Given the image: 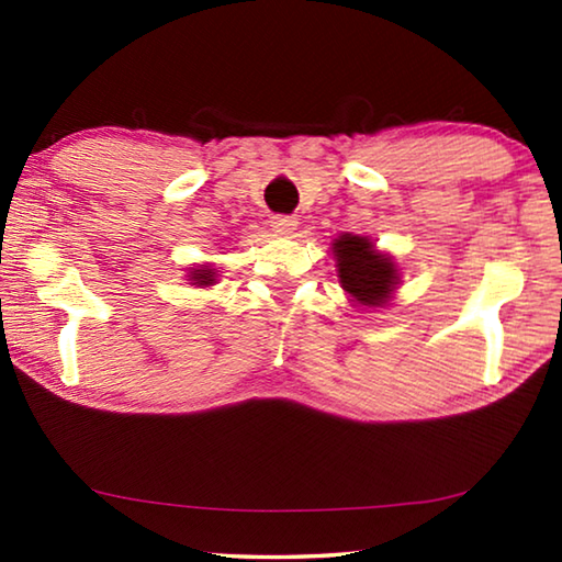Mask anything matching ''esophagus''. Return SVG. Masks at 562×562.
<instances>
[{"label":"esophagus","mask_w":562,"mask_h":562,"mask_svg":"<svg viewBox=\"0 0 562 562\" xmlns=\"http://www.w3.org/2000/svg\"><path fill=\"white\" fill-rule=\"evenodd\" d=\"M271 227L279 235H289V233H294V229H296V217H291V214H273Z\"/></svg>","instance_id":"esophagus-1"}]
</instances>
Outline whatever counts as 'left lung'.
<instances>
[{
    "instance_id": "left-lung-1",
    "label": "left lung",
    "mask_w": 562,
    "mask_h": 562,
    "mask_svg": "<svg viewBox=\"0 0 562 562\" xmlns=\"http://www.w3.org/2000/svg\"><path fill=\"white\" fill-rule=\"evenodd\" d=\"M337 276L342 289L363 306H381L394 291L396 268L386 256L373 250L366 237L342 235L335 240Z\"/></svg>"
}]
</instances>
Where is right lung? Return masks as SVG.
Returning a JSON list of instances; mask_svg holds the SVG:
<instances>
[{
	"label": "right lung",
	"instance_id": "obj_1",
	"mask_svg": "<svg viewBox=\"0 0 562 562\" xmlns=\"http://www.w3.org/2000/svg\"><path fill=\"white\" fill-rule=\"evenodd\" d=\"M191 279H194L199 286H210V283L214 281V273L210 271V268H199V271L191 273Z\"/></svg>",
	"mask_w": 562,
	"mask_h": 562
}]
</instances>
